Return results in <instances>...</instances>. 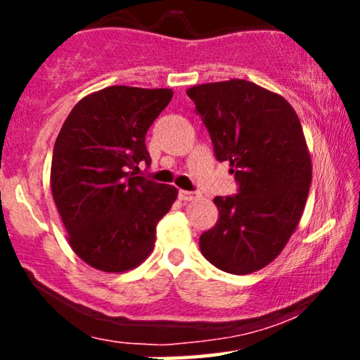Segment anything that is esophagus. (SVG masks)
Returning <instances> with one entry per match:
<instances>
[{"label":"esophagus","mask_w":360,"mask_h":360,"mask_svg":"<svg viewBox=\"0 0 360 360\" xmlns=\"http://www.w3.org/2000/svg\"><path fill=\"white\" fill-rule=\"evenodd\" d=\"M194 198H198V193L184 191V189H181V191H179V200H183V201H193Z\"/></svg>","instance_id":"esophagus-1"}]
</instances>
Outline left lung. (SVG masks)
I'll return each mask as SVG.
<instances>
[{
    "label": "left lung",
    "instance_id": "left-lung-1",
    "mask_svg": "<svg viewBox=\"0 0 360 360\" xmlns=\"http://www.w3.org/2000/svg\"><path fill=\"white\" fill-rule=\"evenodd\" d=\"M212 137L230 162L233 196H217L220 218L200 237L206 260L230 274H250L283 252L301 220L311 184V157L300 118L283 96L245 79L189 88Z\"/></svg>",
    "mask_w": 360,
    "mask_h": 360
}]
</instances>
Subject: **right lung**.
<instances>
[{"label":"right lung","mask_w":360,"mask_h":360,"mask_svg":"<svg viewBox=\"0 0 360 360\" xmlns=\"http://www.w3.org/2000/svg\"><path fill=\"white\" fill-rule=\"evenodd\" d=\"M172 89L110 86L84 96L53 146L51 186L68 240L94 269L125 272L155 243V226L177 189L130 169L150 164L146 134L172 100Z\"/></svg>","instance_id":"obj_1"}]
</instances>
